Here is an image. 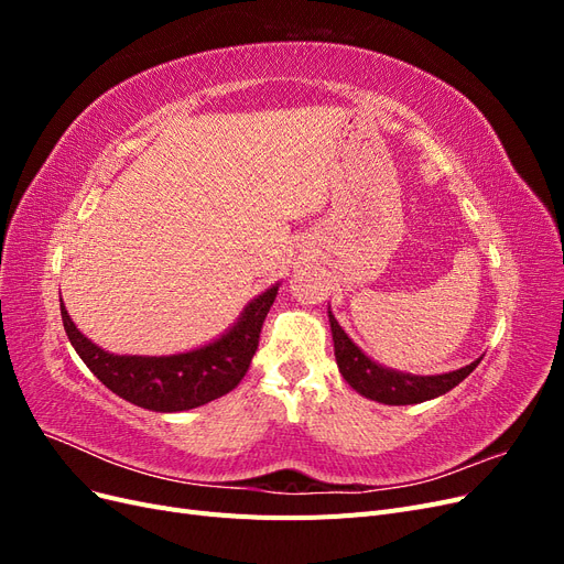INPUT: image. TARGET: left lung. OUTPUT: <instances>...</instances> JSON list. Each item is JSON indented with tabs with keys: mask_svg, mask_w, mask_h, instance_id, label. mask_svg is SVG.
<instances>
[{
	"mask_svg": "<svg viewBox=\"0 0 564 564\" xmlns=\"http://www.w3.org/2000/svg\"><path fill=\"white\" fill-rule=\"evenodd\" d=\"M329 324L334 336V355L338 371L344 373V379L355 388L360 395L377 400L383 404H419L425 400H433L445 395L454 386L464 381L468 373L480 365L475 360L466 367H460L449 373H437V377H414V373H404L381 367L367 357L360 348L352 344V338L340 329V324L329 311Z\"/></svg>",
	"mask_w": 564,
	"mask_h": 564,
	"instance_id": "8db88e82",
	"label": "left lung"
}]
</instances>
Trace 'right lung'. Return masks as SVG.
Here are the masks:
<instances>
[{
  "instance_id": "right-lung-1",
  "label": "right lung",
  "mask_w": 564,
  "mask_h": 564,
  "mask_svg": "<svg viewBox=\"0 0 564 564\" xmlns=\"http://www.w3.org/2000/svg\"><path fill=\"white\" fill-rule=\"evenodd\" d=\"M272 284L256 296L224 336L214 344L178 355H112L84 336L61 301V317L73 348L94 377L127 402L150 412H185L226 395L245 379L259 348L263 319L278 296Z\"/></svg>"
}]
</instances>
